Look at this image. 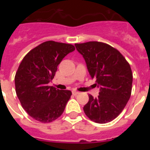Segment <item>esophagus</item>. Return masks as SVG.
Returning <instances> with one entry per match:
<instances>
[{
    "label": "esophagus",
    "instance_id": "esophagus-1",
    "mask_svg": "<svg viewBox=\"0 0 150 150\" xmlns=\"http://www.w3.org/2000/svg\"><path fill=\"white\" fill-rule=\"evenodd\" d=\"M72 94L74 95H78V94H79V91H72Z\"/></svg>",
    "mask_w": 150,
    "mask_h": 150
}]
</instances>
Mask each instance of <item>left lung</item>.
<instances>
[{"instance_id": "left-lung-1", "label": "left lung", "mask_w": 150, "mask_h": 150, "mask_svg": "<svg viewBox=\"0 0 150 150\" xmlns=\"http://www.w3.org/2000/svg\"><path fill=\"white\" fill-rule=\"evenodd\" d=\"M76 49L83 55L91 79L100 88L99 95H88V102L83 107L91 121L107 123L120 114L132 93V69L117 50L101 42L90 41L76 43Z\"/></svg>"}]
</instances>
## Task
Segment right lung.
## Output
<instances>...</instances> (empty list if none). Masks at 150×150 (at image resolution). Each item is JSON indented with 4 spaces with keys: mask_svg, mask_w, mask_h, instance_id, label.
<instances>
[{
    "mask_svg": "<svg viewBox=\"0 0 150 150\" xmlns=\"http://www.w3.org/2000/svg\"><path fill=\"white\" fill-rule=\"evenodd\" d=\"M74 50L71 44L50 40L22 59L16 74V92L23 109L34 120L51 122L63 113L72 93L49 86V83L62 59Z\"/></svg>",
    "mask_w": 150,
    "mask_h": 150,
    "instance_id": "right-lung-1",
    "label": "right lung"
}]
</instances>
